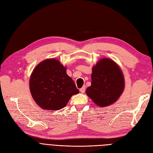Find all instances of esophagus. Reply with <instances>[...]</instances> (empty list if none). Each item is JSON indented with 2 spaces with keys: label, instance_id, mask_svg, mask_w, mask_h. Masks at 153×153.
<instances>
[{
  "label": "esophagus",
  "instance_id": "obj_1",
  "mask_svg": "<svg viewBox=\"0 0 153 153\" xmlns=\"http://www.w3.org/2000/svg\"><path fill=\"white\" fill-rule=\"evenodd\" d=\"M80 92H82V93H84V92L85 91V86H83L81 88V89H80Z\"/></svg>",
  "mask_w": 153,
  "mask_h": 153
}]
</instances>
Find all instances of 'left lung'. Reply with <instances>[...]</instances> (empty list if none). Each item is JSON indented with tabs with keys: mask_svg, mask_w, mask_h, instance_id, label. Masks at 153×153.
I'll return each mask as SVG.
<instances>
[{
	"mask_svg": "<svg viewBox=\"0 0 153 153\" xmlns=\"http://www.w3.org/2000/svg\"><path fill=\"white\" fill-rule=\"evenodd\" d=\"M91 85L86 94L100 106L115 103L124 88L123 74L117 64L109 59H103L92 68Z\"/></svg>",
	"mask_w": 153,
	"mask_h": 153,
	"instance_id": "1",
	"label": "left lung"
}]
</instances>
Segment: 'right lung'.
<instances>
[{"label": "right lung", "mask_w": 153, "mask_h": 153, "mask_svg": "<svg viewBox=\"0 0 153 153\" xmlns=\"http://www.w3.org/2000/svg\"><path fill=\"white\" fill-rule=\"evenodd\" d=\"M32 98L41 108L58 110L65 106L79 91L66 74V69L56 59L41 62L32 73L29 81Z\"/></svg>", "instance_id": "1"}]
</instances>
